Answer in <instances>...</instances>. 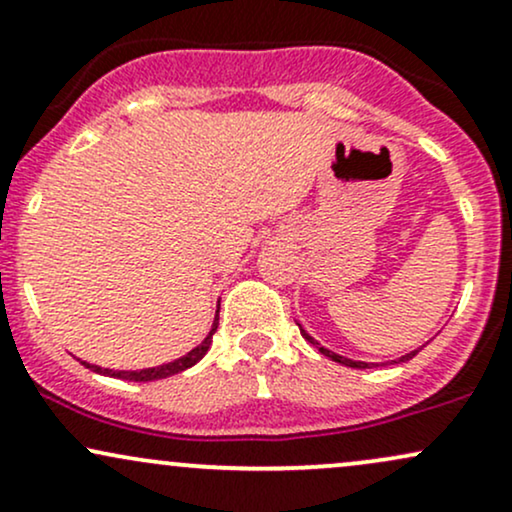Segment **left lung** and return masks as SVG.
<instances>
[{"mask_svg":"<svg viewBox=\"0 0 512 512\" xmlns=\"http://www.w3.org/2000/svg\"><path fill=\"white\" fill-rule=\"evenodd\" d=\"M298 327H301V322H298ZM301 334H303V339L305 342H310L315 346L317 351H320L322 356H327V358H332V361H337V363H342V366H349V368H373V366H378V363H368V361H354V358H346V356H339V354H334V351H330V349H325V346H322L320 342H317V339H313L310 337L308 332L303 330L301 327ZM421 349V346H419ZM419 349L416 351H409V354H404V356H399V358H395V361L392 363H404V361H411V358H414L416 354H419Z\"/></svg>","mask_w":512,"mask_h":512,"instance_id":"1","label":"left lung"}]
</instances>
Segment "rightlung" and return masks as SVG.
Listing matches in <instances>:
<instances>
[{
  "label": "right lung",
  "instance_id": "add662e5",
  "mask_svg": "<svg viewBox=\"0 0 512 512\" xmlns=\"http://www.w3.org/2000/svg\"><path fill=\"white\" fill-rule=\"evenodd\" d=\"M216 327H219V308H216L214 322H211V330H209L207 337H204L202 342L195 346V349L187 351L185 356L175 358V361L161 363V366L139 368V370H113V368L93 366V363H88V361H81V363H84L88 370H93V373L110 375V378H120V380H132V383H151V380H163V378H170V375H178V373H182V370L192 368V366H195V363L202 361V358L207 356V351H209V346H211V337H214Z\"/></svg>",
  "mask_w": 512,
  "mask_h": 512
}]
</instances>
